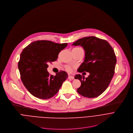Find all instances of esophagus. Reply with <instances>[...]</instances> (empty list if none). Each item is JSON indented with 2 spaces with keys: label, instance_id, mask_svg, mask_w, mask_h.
Segmentation results:
<instances>
[{
  "label": "esophagus",
  "instance_id": "1",
  "mask_svg": "<svg viewBox=\"0 0 133 133\" xmlns=\"http://www.w3.org/2000/svg\"><path fill=\"white\" fill-rule=\"evenodd\" d=\"M68 78L69 79H74V77L73 76H72V75H69L68 76Z\"/></svg>",
  "mask_w": 133,
  "mask_h": 133
}]
</instances>
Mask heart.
Here are the masks:
<instances>
[{"instance_id": "heart-1", "label": "heart", "mask_w": 133, "mask_h": 133, "mask_svg": "<svg viewBox=\"0 0 133 133\" xmlns=\"http://www.w3.org/2000/svg\"><path fill=\"white\" fill-rule=\"evenodd\" d=\"M73 50H82V49H81V48H73ZM66 69V70H67L68 71H69V72H70V71H71V67H70V66H67Z\"/></svg>"}]
</instances>
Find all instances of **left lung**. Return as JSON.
I'll use <instances>...</instances> for the list:
<instances>
[{
	"instance_id": "8db88e82",
	"label": "left lung",
	"mask_w": 133,
	"mask_h": 133,
	"mask_svg": "<svg viewBox=\"0 0 133 133\" xmlns=\"http://www.w3.org/2000/svg\"><path fill=\"white\" fill-rule=\"evenodd\" d=\"M72 45H81L85 51L84 62L77 71L90 73L86 78L75 76L81 83L77 93L88 98L98 96L108 88L114 74L116 58L113 49L107 41L94 36L79 39Z\"/></svg>"
}]
</instances>
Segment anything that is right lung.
<instances>
[{
  "mask_svg": "<svg viewBox=\"0 0 133 133\" xmlns=\"http://www.w3.org/2000/svg\"><path fill=\"white\" fill-rule=\"evenodd\" d=\"M67 45L66 43L38 40L22 50L18 69L23 85L33 96L46 99L58 93L68 75L63 71L55 76L50 75L47 68L49 63L57 60L59 52Z\"/></svg>",
  "mask_w": 133,
  "mask_h": 133,
  "instance_id": "add662e5",
  "label": "right lung"
}]
</instances>
